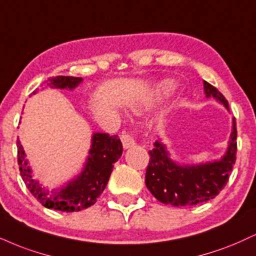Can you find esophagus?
Masks as SVG:
<instances>
[{
  "label": "esophagus",
  "mask_w": 256,
  "mask_h": 256,
  "mask_svg": "<svg viewBox=\"0 0 256 256\" xmlns=\"http://www.w3.org/2000/svg\"><path fill=\"white\" fill-rule=\"evenodd\" d=\"M120 140H122V146H124V149H130V148H132L134 144H136L134 137L128 134H122V137H120Z\"/></svg>",
  "instance_id": "obj_1"
}]
</instances>
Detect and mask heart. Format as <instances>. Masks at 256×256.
Returning <instances> with one entry per match:
<instances>
[{
    "mask_svg": "<svg viewBox=\"0 0 256 256\" xmlns=\"http://www.w3.org/2000/svg\"><path fill=\"white\" fill-rule=\"evenodd\" d=\"M175 87H176V84L173 80H163L160 82L158 87L156 89V95L158 96H167L172 92H174Z\"/></svg>",
    "mask_w": 256,
    "mask_h": 256,
    "instance_id": "heart-1",
    "label": "heart"
}]
</instances>
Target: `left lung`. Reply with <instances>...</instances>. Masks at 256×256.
Instances as JSON below:
<instances>
[{"label":"left lung","mask_w":256,"mask_h":256,"mask_svg":"<svg viewBox=\"0 0 256 256\" xmlns=\"http://www.w3.org/2000/svg\"><path fill=\"white\" fill-rule=\"evenodd\" d=\"M204 94L214 98L229 112L226 98L214 86L204 81ZM232 134L226 152L220 158L200 163H184L172 158L161 138L150 150L146 184L158 202L173 206H193L214 199L224 188L236 161V120L232 118Z\"/></svg>","instance_id":"left-lung-1"}]
</instances>
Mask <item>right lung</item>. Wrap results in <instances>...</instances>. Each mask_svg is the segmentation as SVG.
<instances>
[{
	"mask_svg": "<svg viewBox=\"0 0 256 256\" xmlns=\"http://www.w3.org/2000/svg\"><path fill=\"white\" fill-rule=\"evenodd\" d=\"M82 81V78L57 76L48 80V86L50 88L74 90ZM36 93V90L33 92V95ZM16 146L20 174L30 192L45 208L66 212L81 211L95 204L98 196L106 188L113 164L122 154V144L116 134L110 136L108 134L94 132L88 156L78 174L60 187L48 190V186L34 178L19 138Z\"/></svg>",
	"mask_w": 256,
	"mask_h": 256,
	"instance_id": "add662e5",
	"label": "right lung"
}]
</instances>
